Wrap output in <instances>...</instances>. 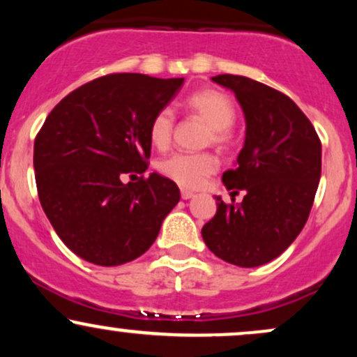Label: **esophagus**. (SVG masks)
I'll use <instances>...</instances> for the list:
<instances>
[{"label":"esophagus","mask_w":357,"mask_h":357,"mask_svg":"<svg viewBox=\"0 0 357 357\" xmlns=\"http://www.w3.org/2000/svg\"><path fill=\"white\" fill-rule=\"evenodd\" d=\"M181 198H183V199H191V198H195V192L188 191V190H181Z\"/></svg>","instance_id":"1"}]
</instances>
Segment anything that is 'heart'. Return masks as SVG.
Masks as SVG:
<instances>
[{
    "instance_id": "b5f03b06",
    "label": "heart",
    "mask_w": 357,
    "mask_h": 357,
    "mask_svg": "<svg viewBox=\"0 0 357 357\" xmlns=\"http://www.w3.org/2000/svg\"><path fill=\"white\" fill-rule=\"evenodd\" d=\"M188 109L199 116L210 126L211 141L216 146L230 142V127L236 119V109L231 99L215 89H202L191 93L186 100ZM174 116L169 109H161L153 117L149 127V139L154 147L166 149L171 142ZM216 159L211 154L178 153L166 158L159 165V171L171 181L183 188H199L208 176L216 171Z\"/></svg>"
}]
</instances>
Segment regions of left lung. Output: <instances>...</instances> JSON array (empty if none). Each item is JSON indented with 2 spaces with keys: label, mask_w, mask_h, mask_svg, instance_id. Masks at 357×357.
Returning a JSON list of instances; mask_svg holds the SVG:
<instances>
[{
  "label": "left lung",
  "mask_w": 357,
  "mask_h": 357,
  "mask_svg": "<svg viewBox=\"0 0 357 357\" xmlns=\"http://www.w3.org/2000/svg\"><path fill=\"white\" fill-rule=\"evenodd\" d=\"M213 82L235 93L245 116L243 149L223 173L240 204L216 198L203 227L206 247L236 267H260L292 245L304 228L321 179L322 146L305 114L285 93L240 75Z\"/></svg>",
  "instance_id": "1"
}]
</instances>
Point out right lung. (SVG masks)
<instances>
[{
    "mask_svg": "<svg viewBox=\"0 0 357 357\" xmlns=\"http://www.w3.org/2000/svg\"><path fill=\"white\" fill-rule=\"evenodd\" d=\"M184 79L112 73L82 85L48 114L35 139L38 198L60 240L90 264L136 260L158 238L178 204L179 188L158 173L142 174L151 155V121Z\"/></svg>",
    "mask_w": 357,
    "mask_h": 357,
    "instance_id": "obj_1",
    "label": "right lung"
}]
</instances>
